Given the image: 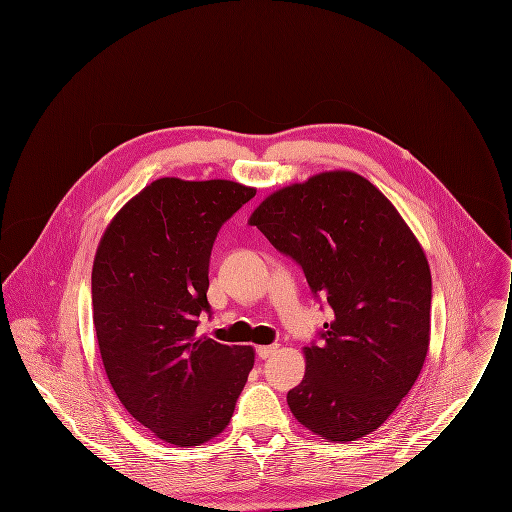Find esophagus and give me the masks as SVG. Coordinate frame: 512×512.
Masks as SVG:
<instances>
[{
	"mask_svg": "<svg viewBox=\"0 0 512 512\" xmlns=\"http://www.w3.org/2000/svg\"><path fill=\"white\" fill-rule=\"evenodd\" d=\"M278 350V344H270V346H258L256 352L260 358H270L274 352Z\"/></svg>",
	"mask_w": 512,
	"mask_h": 512,
	"instance_id": "1",
	"label": "esophagus"
}]
</instances>
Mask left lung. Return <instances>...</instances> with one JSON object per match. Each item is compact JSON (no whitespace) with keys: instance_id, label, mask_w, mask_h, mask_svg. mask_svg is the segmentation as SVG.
<instances>
[{"instance_id":"obj_1","label":"left lung","mask_w":512,"mask_h":512,"mask_svg":"<svg viewBox=\"0 0 512 512\" xmlns=\"http://www.w3.org/2000/svg\"><path fill=\"white\" fill-rule=\"evenodd\" d=\"M256 226L334 310L288 392L294 418L330 442L384 424L414 386L430 344L426 254L394 204L364 176L330 170L266 196Z\"/></svg>"}]
</instances>
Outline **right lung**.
<instances>
[{"instance_id": "obj_1", "label": "right lung", "mask_w": 512, "mask_h": 512, "mask_svg": "<svg viewBox=\"0 0 512 512\" xmlns=\"http://www.w3.org/2000/svg\"><path fill=\"white\" fill-rule=\"evenodd\" d=\"M254 194L232 180L158 178L120 208L96 250L94 328L108 380L174 446L218 436L254 366L252 346L196 336L216 234Z\"/></svg>"}]
</instances>
